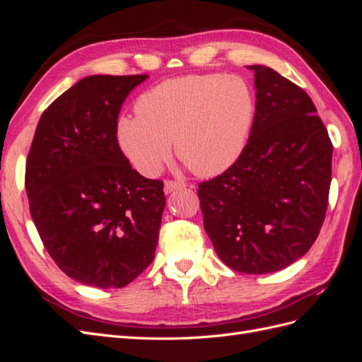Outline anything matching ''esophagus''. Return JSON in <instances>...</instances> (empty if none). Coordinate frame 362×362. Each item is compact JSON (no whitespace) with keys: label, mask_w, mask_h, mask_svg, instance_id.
<instances>
[{"label":"esophagus","mask_w":362,"mask_h":362,"mask_svg":"<svg viewBox=\"0 0 362 362\" xmlns=\"http://www.w3.org/2000/svg\"><path fill=\"white\" fill-rule=\"evenodd\" d=\"M185 184L182 181H175V180H168L166 182H164V193H172L175 190H180V189H184Z\"/></svg>","instance_id":"1"}]
</instances>
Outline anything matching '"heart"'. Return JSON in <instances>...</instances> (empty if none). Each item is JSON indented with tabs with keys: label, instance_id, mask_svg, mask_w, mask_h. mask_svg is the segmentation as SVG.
Instances as JSON below:
<instances>
[{
	"label": "heart",
	"instance_id": "1",
	"mask_svg": "<svg viewBox=\"0 0 362 362\" xmlns=\"http://www.w3.org/2000/svg\"><path fill=\"white\" fill-rule=\"evenodd\" d=\"M137 116L117 120L120 149L144 175H156L170 156L194 175L216 177L240 158L255 115L249 84L235 75H184L141 95Z\"/></svg>",
	"mask_w": 362,
	"mask_h": 362
}]
</instances>
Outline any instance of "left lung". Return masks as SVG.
<instances>
[{
  "label": "left lung",
  "mask_w": 362,
  "mask_h": 362,
  "mask_svg": "<svg viewBox=\"0 0 362 362\" xmlns=\"http://www.w3.org/2000/svg\"><path fill=\"white\" fill-rule=\"evenodd\" d=\"M257 105L240 158L198 185L204 228L228 267L278 272L319 235L332 178V141L302 87L261 64Z\"/></svg>",
  "instance_id": "1"
}]
</instances>
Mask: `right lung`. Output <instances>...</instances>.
I'll return each instance as SVG.
<instances>
[{
    "label": "right lung",
    "instance_id": "1",
    "mask_svg": "<svg viewBox=\"0 0 362 362\" xmlns=\"http://www.w3.org/2000/svg\"><path fill=\"white\" fill-rule=\"evenodd\" d=\"M148 75L86 76L43 112L25 166L30 213L62 272L120 288L156 257L163 181L131 168L116 137L128 93Z\"/></svg>",
    "mask_w": 362,
    "mask_h": 362
}]
</instances>
